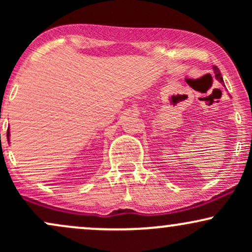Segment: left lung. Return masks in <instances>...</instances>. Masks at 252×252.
Returning <instances> with one entry per match:
<instances>
[{
    "label": "left lung",
    "instance_id": "left-lung-1",
    "mask_svg": "<svg viewBox=\"0 0 252 252\" xmlns=\"http://www.w3.org/2000/svg\"><path fill=\"white\" fill-rule=\"evenodd\" d=\"M213 71H215V74H216V79L218 80V82H220V83H224V80H222L221 73H220V71H219V68L217 67V66H213Z\"/></svg>",
    "mask_w": 252,
    "mask_h": 252
}]
</instances>
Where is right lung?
Wrapping results in <instances>:
<instances>
[{
    "mask_svg": "<svg viewBox=\"0 0 252 252\" xmlns=\"http://www.w3.org/2000/svg\"><path fill=\"white\" fill-rule=\"evenodd\" d=\"M9 136H10V131H9V129L7 130V138H8V141H9Z\"/></svg>",
    "mask_w": 252,
    "mask_h": 252,
    "instance_id": "1",
    "label": "right lung"
}]
</instances>
